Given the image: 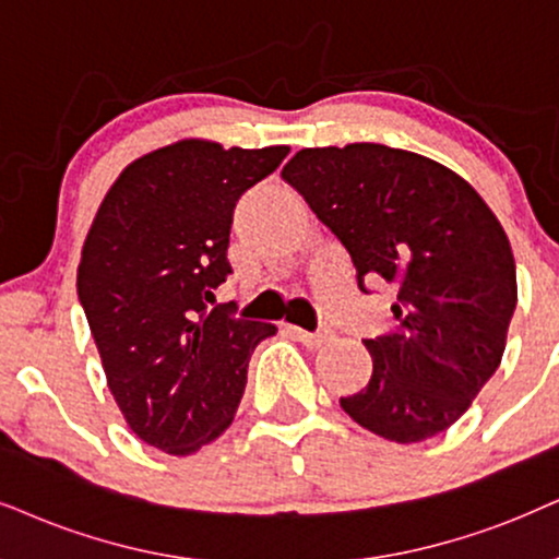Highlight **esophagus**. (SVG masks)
Returning <instances> with one entry per match:
<instances>
[{"instance_id":"34e87169","label":"esophagus","mask_w":559,"mask_h":559,"mask_svg":"<svg viewBox=\"0 0 559 559\" xmlns=\"http://www.w3.org/2000/svg\"><path fill=\"white\" fill-rule=\"evenodd\" d=\"M292 332H294L296 341L307 345V348H322V345L332 337L330 332H307V330H301V328H292Z\"/></svg>"}]
</instances>
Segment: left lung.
Wrapping results in <instances>:
<instances>
[{
	"label": "left lung",
	"mask_w": 559,
	"mask_h": 559,
	"mask_svg": "<svg viewBox=\"0 0 559 559\" xmlns=\"http://www.w3.org/2000/svg\"><path fill=\"white\" fill-rule=\"evenodd\" d=\"M281 178L350 252L361 292H397L394 330L364 341L369 384L341 407L397 443L454 426L500 366L519 301L496 214L449 167L366 141L296 152Z\"/></svg>",
	"instance_id": "left-lung-1"
}]
</instances>
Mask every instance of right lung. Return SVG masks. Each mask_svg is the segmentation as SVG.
Returning a JSON list of instances; mask_svg holds the SVG:
<instances>
[{
	"label": "right lung",
	"mask_w": 559,
	"mask_h": 559,
	"mask_svg": "<svg viewBox=\"0 0 559 559\" xmlns=\"http://www.w3.org/2000/svg\"><path fill=\"white\" fill-rule=\"evenodd\" d=\"M288 146L224 150L182 139L118 175L82 247L76 294L108 390L141 441L195 454L235 420L247 364L275 324L211 307L227 281L239 195Z\"/></svg>",
	"instance_id": "obj_1"
}]
</instances>
